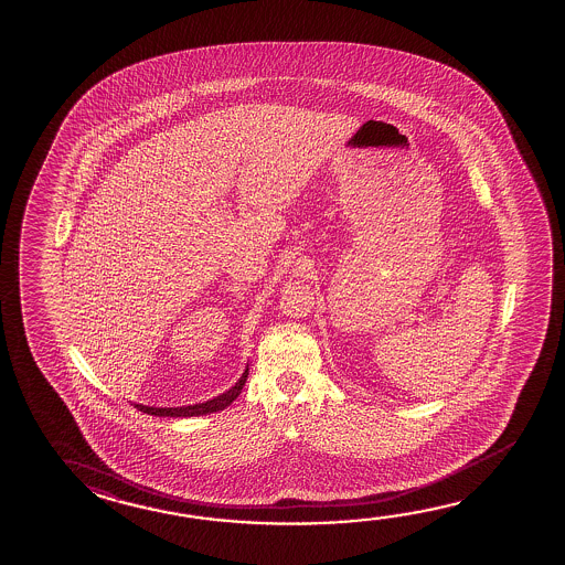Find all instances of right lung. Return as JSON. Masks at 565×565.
Listing matches in <instances>:
<instances>
[{
  "mask_svg": "<svg viewBox=\"0 0 565 565\" xmlns=\"http://www.w3.org/2000/svg\"><path fill=\"white\" fill-rule=\"evenodd\" d=\"M246 379H248V366H246V371L242 373V376L238 379V383L228 388L226 393H222V395L214 396V398H210L206 403H199V405H189V406H147V405H135L142 413H147V415L154 416H200V415H209V413H216V411H224L230 403H234L236 398H238L239 393H242V388L246 385Z\"/></svg>",
  "mask_w": 565,
  "mask_h": 565,
  "instance_id": "obj_1",
  "label": "right lung"
}]
</instances>
